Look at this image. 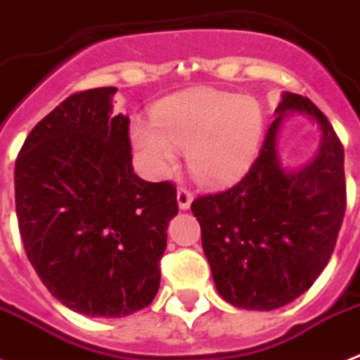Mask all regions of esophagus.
Returning <instances> with one entry per match:
<instances>
[{
  "mask_svg": "<svg viewBox=\"0 0 360 360\" xmlns=\"http://www.w3.org/2000/svg\"><path fill=\"white\" fill-rule=\"evenodd\" d=\"M192 203V192L186 188V186H179L177 188V205H179V209H188L191 207Z\"/></svg>",
  "mask_w": 360,
  "mask_h": 360,
  "instance_id": "1",
  "label": "esophagus"
}]
</instances>
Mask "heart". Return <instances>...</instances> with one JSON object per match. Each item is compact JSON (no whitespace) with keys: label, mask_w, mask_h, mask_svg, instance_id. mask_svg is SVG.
Returning <instances> with one entry per match:
<instances>
[{"label":"heart","mask_w":360,"mask_h":360,"mask_svg":"<svg viewBox=\"0 0 360 360\" xmlns=\"http://www.w3.org/2000/svg\"><path fill=\"white\" fill-rule=\"evenodd\" d=\"M151 124L132 127L130 138L143 160L158 174L175 164L186 149L192 175L205 185H228L248 172L256 160L265 114L248 95L196 87L164 98L153 110Z\"/></svg>","instance_id":"heart-1"}]
</instances>
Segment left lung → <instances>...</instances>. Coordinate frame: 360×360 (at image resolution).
<instances>
[{
    "mask_svg": "<svg viewBox=\"0 0 360 360\" xmlns=\"http://www.w3.org/2000/svg\"><path fill=\"white\" fill-rule=\"evenodd\" d=\"M288 111L322 129L312 163L297 172L279 164L276 136ZM192 213L220 297L245 310H274L316 282L335 250L346 213L344 147L323 112L284 93L259 157L228 191L196 198Z\"/></svg>",
    "mask_w": 360,
    "mask_h": 360,
    "instance_id": "1",
    "label": "left lung"
}]
</instances>
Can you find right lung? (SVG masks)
Segmentation results:
<instances>
[{"label":"right lung","instance_id":"right-lung-1","mask_svg":"<svg viewBox=\"0 0 360 360\" xmlns=\"http://www.w3.org/2000/svg\"><path fill=\"white\" fill-rule=\"evenodd\" d=\"M115 87L70 95L35 124L14 164L25 254L48 291L91 318H124L160 284L175 186L134 174Z\"/></svg>","mask_w":360,"mask_h":360}]
</instances>
